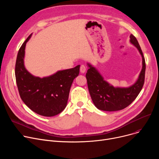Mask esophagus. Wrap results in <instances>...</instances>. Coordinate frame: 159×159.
Wrapping results in <instances>:
<instances>
[{"mask_svg":"<svg viewBox=\"0 0 159 159\" xmlns=\"http://www.w3.org/2000/svg\"><path fill=\"white\" fill-rule=\"evenodd\" d=\"M86 70V68L85 66H84V65H81V66H80V71L82 73H85Z\"/></svg>","mask_w":159,"mask_h":159,"instance_id":"obj_1","label":"esophagus"}]
</instances>
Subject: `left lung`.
I'll use <instances>...</instances> for the list:
<instances>
[{"mask_svg":"<svg viewBox=\"0 0 159 159\" xmlns=\"http://www.w3.org/2000/svg\"><path fill=\"white\" fill-rule=\"evenodd\" d=\"M130 43L139 50L143 58V68L134 84L128 88H114L105 81L99 72L89 64L86 77L90 96L98 110L115 111L124 109L137 98L143 87L146 62L143 52L135 37L130 35Z\"/></svg>","mask_w":159,"mask_h":159,"instance_id":"obj_1","label":"left lung"}]
</instances>
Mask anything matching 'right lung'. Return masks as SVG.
<instances>
[{"instance_id": "1", "label": "right lung", "mask_w": 159, "mask_h": 159, "mask_svg": "<svg viewBox=\"0 0 159 159\" xmlns=\"http://www.w3.org/2000/svg\"><path fill=\"white\" fill-rule=\"evenodd\" d=\"M31 34L20 48L15 64V79L20 97L30 110L44 116H53L66 107L73 80L79 74L80 65L58 71L49 77H35L25 68V47Z\"/></svg>"}]
</instances>
